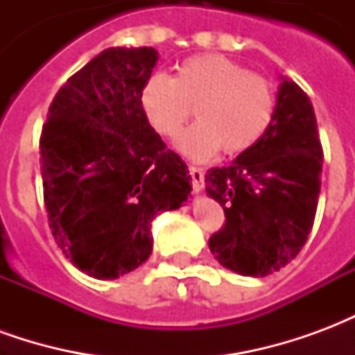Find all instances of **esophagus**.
I'll return each mask as SVG.
<instances>
[{
	"label": "esophagus",
	"mask_w": 355,
	"mask_h": 355,
	"mask_svg": "<svg viewBox=\"0 0 355 355\" xmlns=\"http://www.w3.org/2000/svg\"><path fill=\"white\" fill-rule=\"evenodd\" d=\"M190 177H192V186L196 192H200L201 188H203V178H205V173L201 167H193L190 165Z\"/></svg>",
	"instance_id": "obj_1"
}]
</instances>
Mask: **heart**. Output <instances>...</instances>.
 Listing matches in <instances>:
<instances>
[{
  "label": "heart",
  "instance_id": "heart-1",
  "mask_svg": "<svg viewBox=\"0 0 355 355\" xmlns=\"http://www.w3.org/2000/svg\"><path fill=\"white\" fill-rule=\"evenodd\" d=\"M140 106L157 135L177 137L196 106L198 123L177 140L192 159H207L223 148L241 154L266 135L275 114L268 78L251 73L224 55H196L178 64L173 78L154 73L140 91Z\"/></svg>",
  "mask_w": 355,
  "mask_h": 355
}]
</instances>
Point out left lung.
Listing matches in <instances>:
<instances>
[{
	"instance_id": "left-lung-1",
	"label": "left lung",
	"mask_w": 355,
	"mask_h": 355,
	"mask_svg": "<svg viewBox=\"0 0 355 355\" xmlns=\"http://www.w3.org/2000/svg\"><path fill=\"white\" fill-rule=\"evenodd\" d=\"M323 148L308 94L283 80L272 125L228 167L209 169L205 190L226 223L209 238L223 266L264 277L287 266L312 232Z\"/></svg>"
}]
</instances>
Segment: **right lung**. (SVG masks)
<instances>
[{
	"label": "right lung",
	"mask_w": 355,
	"mask_h": 355,
	"mask_svg": "<svg viewBox=\"0 0 355 355\" xmlns=\"http://www.w3.org/2000/svg\"><path fill=\"white\" fill-rule=\"evenodd\" d=\"M157 62L152 47H110L58 89L43 123V200L73 266L116 279L152 254V220L190 196L186 163L140 106Z\"/></svg>",
	"instance_id": "add662e5"
}]
</instances>
